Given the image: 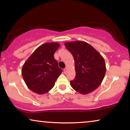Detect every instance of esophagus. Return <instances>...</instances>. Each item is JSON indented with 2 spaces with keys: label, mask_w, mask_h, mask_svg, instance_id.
Wrapping results in <instances>:
<instances>
[{
  "label": "esophagus",
  "mask_w": 130,
  "mask_h": 130,
  "mask_svg": "<svg viewBox=\"0 0 130 130\" xmlns=\"http://www.w3.org/2000/svg\"><path fill=\"white\" fill-rule=\"evenodd\" d=\"M67 71H68V68H65L63 70V71H64V72H65V73H66V72H67Z\"/></svg>",
  "instance_id": "obj_1"
}]
</instances>
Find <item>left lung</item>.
<instances>
[{"instance_id": "obj_1", "label": "left lung", "mask_w": 130, "mask_h": 130, "mask_svg": "<svg viewBox=\"0 0 130 130\" xmlns=\"http://www.w3.org/2000/svg\"><path fill=\"white\" fill-rule=\"evenodd\" d=\"M73 55L75 78L70 81L77 92L87 94L95 90L102 82L106 73V65L101 55L89 43L74 41L65 43Z\"/></svg>"}]
</instances>
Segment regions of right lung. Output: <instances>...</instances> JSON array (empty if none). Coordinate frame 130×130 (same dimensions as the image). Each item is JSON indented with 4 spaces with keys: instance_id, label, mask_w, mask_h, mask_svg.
Wrapping results in <instances>:
<instances>
[{
    "instance_id": "obj_1",
    "label": "right lung",
    "mask_w": 130,
    "mask_h": 130,
    "mask_svg": "<svg viewBox=\"0 0 130 130\" xmlns=\"http://www.w3.org/2000/svg\"><path fill=\"white\" fill-rule=\"evenodd\" d=\"M60 44L57 42L44 43L37 48L25 62L22 75L28 88L34 93L43 94L55 86L62 73L54 53Z\"/></svg>"
}]
</instances>
